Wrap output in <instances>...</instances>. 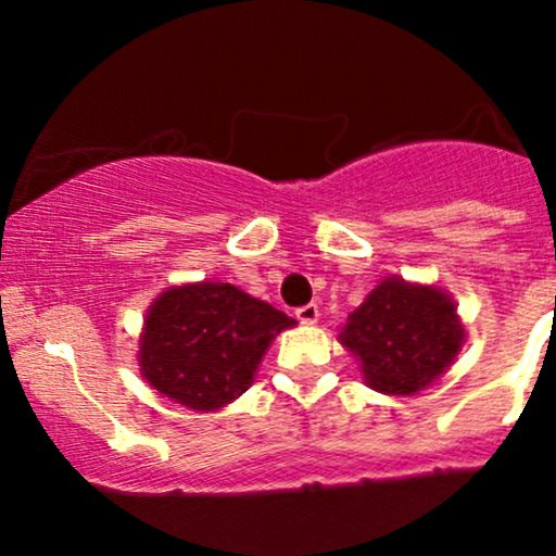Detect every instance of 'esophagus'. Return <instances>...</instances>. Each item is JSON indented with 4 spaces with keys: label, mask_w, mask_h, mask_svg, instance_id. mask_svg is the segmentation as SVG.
Instances as JSON below:
<instances>
[{
    "label": "esophagus",
    "mask_w": 556,
    "mask_h": 556,
    "mask_svg": "<svg viewBox=\"0 0 556 556\" xmlns=\"http://www.w3.org/2000/svg\"><path fill=\"white\" fill-rule=\"evenodd\" d=\"M295 317H299L304 325H314L319 319V306L317 304L301 306V309H295Z\"/></svg>",
    "instance_id": "34e87169"
}]
</instances>
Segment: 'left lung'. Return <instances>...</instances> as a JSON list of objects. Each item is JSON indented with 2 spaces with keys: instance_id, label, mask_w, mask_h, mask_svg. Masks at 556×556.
Segmentation results:
<instances>
[{
  "instance_id": "1",
  "label": "left lung",
  "mask_w": 556,
  "mask_h": 556,
  "mask_svg": "<svg viewBox=\"0 0 556 556\" xmlns=\"http://www.w3.org/2000/svg\"><path fill=\"white\" fill-rule=\"evenodd\" d=\"M339 341L371 390L408 397L450 371L465 344V325L444 288L387 277L346 317Z\"/></svg>"
}]
</instances>
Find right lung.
<instances>
[{"label":"right lung","mask_w":556,"mask_h":556,"mask_svg":"<svg viewBox=\"0 0 556 556\" xmlns=\"http://www.w3.org/2000/svg\"><path fill=\"white\" fill-rule=\"evenodd\" d=\"M295 319L231 282L172 285L148 306L139 374L193 412H217L255 382L257 366Z\"/></svg>","instance_id":"right-lung-1"}]
</instances>
